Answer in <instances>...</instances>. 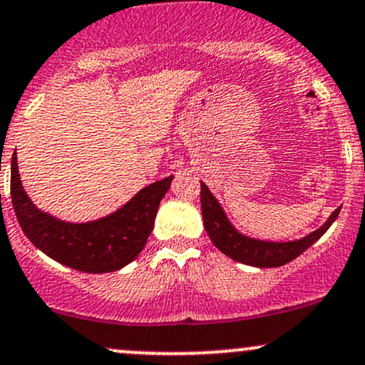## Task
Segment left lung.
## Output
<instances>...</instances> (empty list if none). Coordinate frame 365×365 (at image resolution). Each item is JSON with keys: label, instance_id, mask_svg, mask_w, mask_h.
Masks as SVG:
<instances>
[{"label": "left lung", "instance_id": "8db88e82", "mask_svg": "<svg viewBox=\"0 0 365 365\" xmlns=\"http://www.w3.org/2000/svg\"><path fill=\"white\" fill-rule=\"evenodd\" d=\"M201 210L204 228H206L207 235H210L211 242L227 255L228 258L235 259V262L244 263V265L259 267V268H272V267H282L286 263L293 262L299 255L305 253L308 247L314 242H317L320 237L327 232V228L332 225L336 218H338L339 210L334 211L329 216L322 227L317 228L315 232L308 234L307 237L299 239V241L291 242H270V241H258V239H251L247 235L239 234L232 223L227 220V215L223 213L222 206L211 194L210 189L201 182Z\"/></svg>", "mask_w": 365, "mask_h": 365}]
</instances>
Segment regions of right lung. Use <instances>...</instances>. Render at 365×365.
<instances>
[{
  "label": "right lung",
  "instance_id": "obj_1",
  "mask_svg": "<svg viewBox=\"0 0 365 365\" xmlns=\"http://www.w3.org/2000/svg\"><path fill=\"white\" fill-rule=\"evenodd\" d=\"M173 176L150 183L121 210L90 223L60 222L43 213L22 189L17 154L11 158L10 194L20 228L38 250L55 262L88 274L115 272L133 262L145 247L159 202Z\"/></svg>",
  "mask_w": 365,
  "mask_h": 365
}]
</instances>
